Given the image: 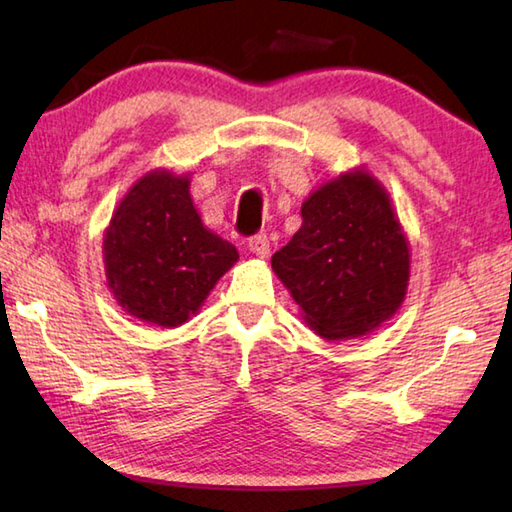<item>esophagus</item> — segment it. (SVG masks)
<instances>
[{"instance_id": "obj_1", "label": "esophagus", "mask_w": 512, "mask_h": 512, "mask_svg": "<svg viewBox=\"0 0 512 512\" xmlns=\"http://www.w3.org/2000/svg\"><path fill=\"white\" fill-rule=\"evenodd\" d=\"M249 251L258 258H265L267 254H270V240H267L265 233H256V236H251L249 242H247Z\"/></svg>"}]
</instances>
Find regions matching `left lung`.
<instances>
[{
    "label": "left lung",
    "instance_id": "8db88e82",
    "mask_svg": "<svg viewBox=\"0 0 512 512\" xmlns=\"http://www.w3.org/2000/svg\"><path fill=\"white\" fill-rule=\"evenodd\" d=\"M272 270L322 338L379 329L410 279L408 240L388 192L365 170L326 181L301 204L299 231L272 256Z\"/></svg>",
    "mask_w": 512,
    "mask_h": 512
}]
</instances>
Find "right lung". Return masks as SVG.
<instances>
[{"label":"right lung","instance_id":"right-lung-1","mask_svg":"<svg viewBox=\"0 0 512 512\" xmlns=\"http://www.w3.org/2000/svg\"><path fill=\"white\" fill-rule=\"evenodd\" d=\"M102 254L122 311L165 329L188 322L238 261V249L201 222L188 174L167 170L133 183L111 217Z\"/></svg>","mask_w":512,"mask_h":512}]
</instances>
